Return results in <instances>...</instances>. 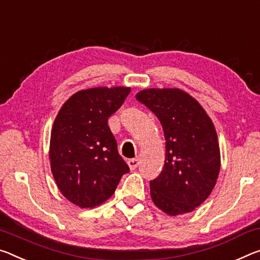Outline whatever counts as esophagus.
I'll return each instance as SVG.
<instances>
[{
	"label": "esophagus",
	"instance_id": "obj_1",
	"mask_svg": "<svg viewBox=\"0 0 260 260\" xmlns=\"http://www.w3.org/2000/svg\"><path fill=\"white\" fill-rule=\"evenodd\" d=\"M128 167H129V169L131 170H135V169L138 168V166H139V159L138 158H131V159H128Z\"/></svg>",
	"mask_w": 260,
	"mask_h": 260
}]
</instances>
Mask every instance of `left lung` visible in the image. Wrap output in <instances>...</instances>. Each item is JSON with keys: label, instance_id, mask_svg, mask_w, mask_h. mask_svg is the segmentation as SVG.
<instances>
[{"label": "left lung", "instance_id": "obj_1", "mask_svg": "<svg viewBox=\"0 0 260 260\" xmlns=\"http://www.w3.org/2000/svg\"><path fill=\"white\" fill-rule=\"evenodd\" d=\"M137 100L162 125L163 170L150 180V197L170 216L186 214L207 199L219 177L221 155L212 119L199 102L177 88L145 89Z\"/></svg>", "mask_w": 260, "mask_h": 260}]
</instances>
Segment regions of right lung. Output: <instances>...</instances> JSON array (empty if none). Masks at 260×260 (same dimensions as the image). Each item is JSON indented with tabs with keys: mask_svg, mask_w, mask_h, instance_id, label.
<instances>
[{
	"mask_svg": "<svg viewBox=\"0 0 260 260\" xmlns=\"http://www.w3.org/2000/svg\"><path fill=\"white\" fill-rule=\"evenodd\" d=\"M129 92L127 86L81 90L56 115L49 142L51 170L62 196L78 207L105 203L129 171L108 125Z\"/></svg>",
	"mask_w": 260,
	"mask_h": 260,
	"instance_id": "right-lung-1",
	"label": "right lung"
}]
</instances>
